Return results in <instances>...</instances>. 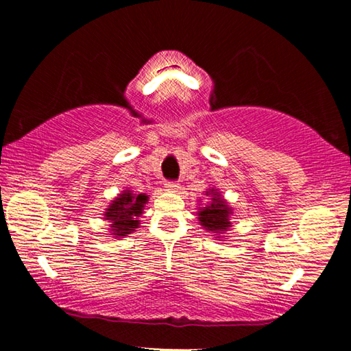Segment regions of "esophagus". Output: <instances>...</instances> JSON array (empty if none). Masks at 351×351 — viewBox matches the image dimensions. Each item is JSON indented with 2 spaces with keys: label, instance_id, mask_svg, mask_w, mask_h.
<instances>
[{
  "label": "esophagus",
  "instance_id": "1",
  "mask_svg": "<svg viewBox=\"0 0 351 351\" xmlns=\"http://www.w3.org/2000/svg\"><path fill=\"white\" fill-rule=\"evenodd\" d=\"M165 190H167V192H178V190H180V184L167 182L165 184Z\"/></svg>",
  "mask_w": 351,
  "mask_h": 351
}]
</instances>
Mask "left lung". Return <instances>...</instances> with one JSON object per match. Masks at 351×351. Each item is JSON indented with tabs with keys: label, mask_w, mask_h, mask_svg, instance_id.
<instances>
[{
	"label": "left lung",
	"mask_w": 351,
	"mask_h": 351,
	"mask_svg": "<svg viewBox=\"0 0 351 351\" xmlns=\"http://www.w3.org/2000/svg\"><path fill=\"white\" fill-rule=\"evenodd\" d=\"M204 195L209 199L206 201L204 206H201L198 209V221L203 226L204 230L215 235V239L221 240L224 239L223 235L232 228L230 217L234 215V209L224 199L221 192L217 187L207 189Z\"/></svg>",
	"instance_id": "obj_1"
}]
</instances>
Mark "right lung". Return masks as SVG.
<instances>
[{
    "label": "right lung",
    "mask_w": 351,
    "mask_h": 351,
    "mask_svg": "<svg viewBox=\"0 0 351 351\" xmlns=\"http://www.w3.org/2000/svg\"><path fill=\"white\" fill-rule=\"evenodd\" d=\"M148 195L134 193L127 187L105 209L104 219L110 223L108 232L114 239H123L139 228V218L144 213Z\"/></svg>",
    "instance_id": "add662e5"
}]
</instances>
